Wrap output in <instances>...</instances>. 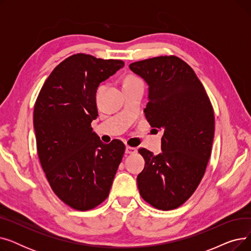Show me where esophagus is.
Returning <instances> with one entry per match:
<instances>
[{
	"instance_id": "34e87169",
	"label": "esophagus",
	"mask_w": 251,
	"mask_h": 251,
	"mask_svg": "<svg viewBox=\"0 0 251 251\" xmlns=\"http://www.w3.org/2000/svg\"><path fill=\"white\" fill-rule=\"evenodd\" d=\"M137 151V150L135 148H131V147H126L125 149V152L128 153V154H131V153H135Z\"/></svg>"
}]
</instances>
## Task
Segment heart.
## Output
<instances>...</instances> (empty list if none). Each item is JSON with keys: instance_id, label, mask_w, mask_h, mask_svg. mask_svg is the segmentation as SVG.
Masks as SVG:
<instances>
[{"instance_id": "obj_1", "label": "heart", "mask_w": 251, "mask_h": 251, "mask_svg": "<svg viewBox=\"0 0 251 251\" xmlns=\"http://www.w3.org/2000/svg\"><path fill=\"white\" fill-rule=\"evenodd\" d=\"M135 81H139V79H138V78H136V77H134V76H128V77L126 78L125 83H129V82H135Z\"/></svg>"}]
</instances>
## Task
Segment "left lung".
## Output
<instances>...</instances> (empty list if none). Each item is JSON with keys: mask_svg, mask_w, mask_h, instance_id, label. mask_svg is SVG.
Masks as SVG:
<instances>
[{"mask_svg": "<svg viewBox=\"0 0 251 251\" xmlns=\"http://www.w3.org/2000/svg\"><path fill=\"white\" fill-rule=\"evenodd\" d=\"M129 68L149 85L147 120L163 131L159 154L138 151L146 161L137 176L138 190L155 208L174 209L204 175L215 134L212 103L192 68L176 56L134 62Z\"/></svg>", "mask_w": 251, "mask_h": 251, "instance_id": "left-lung-1", "label": "left lung"}]
</instances>
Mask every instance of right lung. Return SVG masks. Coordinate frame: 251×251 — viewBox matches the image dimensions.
I'll use <instances>...</instances> for the list:
<instances>
[{"mask_svg": "<svg viewBox=\"0 0 251 251\" xmlns=\"http://www.w3.org/2000/svg\"><path fill=\"white\" fill-rule=\"evenodd\" d=\"M124 67L121 60L73 55L52 70L37 97L33 127L37 153L59 199L78 210L107 199L125 151L124 143H103L92 131L99 85Z\"/></svg>", "mask_w": 251, "mask_h": 251, "instance_id": "1", "label": "right lung"}]
</instances>
